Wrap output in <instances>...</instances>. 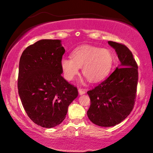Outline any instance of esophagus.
<instances>
[{"label":"esophagus","instance_id":"obj_1","mask_svg":"<svg viewBox=\"0 0 153 153\" xmlns=\"http://www.w3.org/2000/svg\"><path fill=\"white\" fill-rule=\"evenodd\" d=\"M78 92L80 95H82L84 94H85V92H86V91L85 90V89H82V88H79L78 89Z\"/></svg>","mask_w":153,"mask_h":153}]
</instances>
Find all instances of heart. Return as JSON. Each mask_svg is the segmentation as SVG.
Segmentation results:
<instances>
[{"mask_svg":"<svg viewBox=\"0 0 153 153\" xmlns=\"http://www.w3.org/2000/svg\"><path fill=\"white\" fill-rule=\"evenodd\" d=\"M71 56L63 57L60 62L65 78L69 81L75 78L82 68V75L91 82H100L108 75L113 66V54L108 49L82 46L73 50Z\"/></svg>","mask_w":153,"mask_h":153,"instance_id":"1","label":"heart"}]
</instances>
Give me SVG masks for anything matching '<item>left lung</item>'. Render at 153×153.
<instances>
[{
    "mask_svg": "<svg viewBox=\"0 0 153 153\" xmlns=\"http://www.w3.org/2000/svg\"><path fill=\"white\" fill-rule=\"evenodd\" d=\"M121 65L99 85L88 91L91 106L88 117L101 127L122 122L134 108L138 82V66L131 52L121 43L109 41Z\"/></svg>",
    "mask_w": 153,
    "mask_h": 153,
    "instance_id": "obj_1",
    "label": "left lung"
}]
</instances>
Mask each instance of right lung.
<instances>
[{
	"label": "right lung",
	"instance_id": "add662e5",
	"mask_svg": "<svg viewBox=\"0 0 153 153\" xmlns=\"http://www.w3.org/2000/svg\"><path fill=\"white\" fill-rule=\"evenodd\" d=\"M64 47L58 39H42L24 50L19 61V95L28 117L45 128L56 127L65 118L78 96L77 87L62 76Z\"/></svg>",
	"mask_w": 153,
	"mask_h": 153
}]
</instances>
